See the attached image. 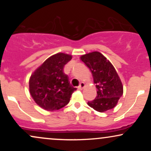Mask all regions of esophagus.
Segmentation results:
<instances>
[{
    "instance_id": "obj_1",
    "label": "esophagus",
    "mask_w": 151,
    "mask_h": 151,
    "mask_svg": "<svg viewBox=\"0 0 151 151\" xmlns=\"http://www.w3.org/2000/svg\"><path fill=\"white\" fill-rule=\"evenodd\" d=\"M84 86H85V84H84V82H81L80 84H79V86H78V89H82L84 87Z\"/></svg>"
}]
</instances>
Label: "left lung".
<instances>
[{"label":"left lung","mask_w":151,"mask_h":151,"mask_svg":"<svg viewBox=\"0 0 151 151\" xmlns=\"http://www.w3.org/2000/svg\"><path fill=\"white\" fill-rule=\"evenodd\" d=\"M81 60L92 73L97 96L88 105L99 112L114 108L124 92L121 81L112 64L99 52L82 55Z\"/></svg>","instance_id":"1"}]
</instances>
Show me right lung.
Returning <instances> with one entry per match:
<instances>
[{
	"label": "right lung",
	"instance_id": "right-lung-1",
	"mask_svg": "<svg viewBox=\"0 0 151 151\" xmlns=\"http://www.w3.org/2000/svg\"><path fill=\"white\" fill-rule=\"evenodd\" d=\"M72 56L58 53L49 58L32 74L29 89L32 99L41 108L49 111L59 110L70 102L76 88L71 86L64 67Z\"/></svg>",
	"mask_w": 151,
	"mask_h": 151
}]
</instances>
